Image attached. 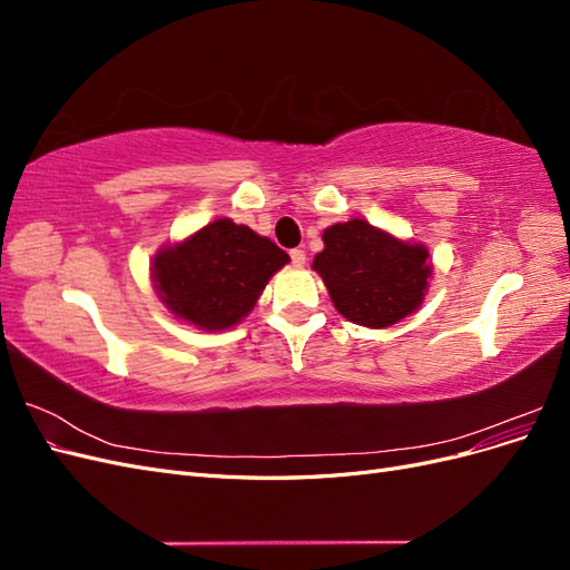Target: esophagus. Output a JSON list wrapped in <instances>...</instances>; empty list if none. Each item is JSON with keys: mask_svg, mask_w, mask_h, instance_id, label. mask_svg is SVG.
Wrapping results in <instances>:
<instances>
[{"mask_svg": "<svg viewBox=\"0 0 570 570\" xmlns=\"http://www.w3.org/2000/svg\"><path fill=\"white\" fill-rule=\"evenodd\" d=\"M289 258H292V264H295V266H304V264H306L304 249H292V252H289Z\"/></svg>", "mask_w": 570, "mask_h": 570, "instance_id": "esophagus-1", "label": "esophagus"}]
</instances>
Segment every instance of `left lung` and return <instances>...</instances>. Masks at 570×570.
<instances>
[{"instance_id": "obj_1", "label": "left lung", "mask_w": 570, "mask_h": 570, "mask_svg": "<svg viewBox=\"0 0 570 570\" xmlns=\"http://www.w3.org/2000/svg\"><path fill=\"white\" fill-rule=\"evenodd\" d=\"M312 268L337 312L373 331L419 312L433 278L425 245L394 237L364 218L325 228Z\"/></svg>"}]
</instances>
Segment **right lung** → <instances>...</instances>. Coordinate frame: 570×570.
<instances>
[{
    "mask_svg": "<svg viewBox=\"0 0 570 570\" xmlns=\"http://www.w3.org/2000/svg\"><path fill=\"white\" fill-rule=\"evenodd\" d=\"M289 256L230 218H216L151 258V283L176 318L220 333L249 316Z\"/></svg>",
    "mask_w": 570,
    "mask_h": 570,
    "instance_id": "right-lung-1",
    "label": "right lung"
}]
</instances>
